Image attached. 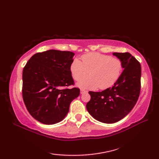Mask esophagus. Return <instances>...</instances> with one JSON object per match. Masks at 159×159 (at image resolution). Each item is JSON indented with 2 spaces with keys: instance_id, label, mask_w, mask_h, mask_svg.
Listing matches in <instances>:
<instances>
[{
  "instance_id": "esophagus-1",
  "label": "esophagus",
  "mask_w": 159,
  "mask_h": 159,
  "mask_svg": "<svg viewBox=\"0 0 159 159\" xmlns=\"http://www.w3.org/2000/svg\"><path fill=\"white\" fill-rule=\"evenodd\" d=\"M88 92H87V90H85V89H80V93L83 94V93H86Z\"/></svg>"
}]
</instances>
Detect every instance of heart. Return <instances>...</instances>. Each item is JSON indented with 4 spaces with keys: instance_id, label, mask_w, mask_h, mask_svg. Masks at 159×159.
<instances>
[{
    "instance_id": "heart-1",
    "label": "heart",
    "mask_w": 159,
    "mask_h": 159,
    "mask_svg": "<svg viewBox=\"0 0 159 159\" xmlns=\"http://www.w3.org/2000/svg\"><path fill=\"white\" fill-rule=\"evenodd\" d=\"M82 62L75 58L70 64V70L73 79L80 80L77 85L82 89H106L112 87L119 79L123 71L121 61L109 55L97 52H90L81 57Z\"/></svg>"
}]
</instances>
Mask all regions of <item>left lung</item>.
<instances>
[{
    "label": "left lung",
    "mask_w": 159,
    "mask_h": 159,
    "mask_svg": "<svg viewBox=\"0 0 159 159\" xmlns=\"http://www.w3.org/2000/svg\"><path fill=\"white\" fill-rule=\"evenodd\" d=\"M123 63V72L112 87L102 92H89L87 110L94 119L113 124L129 113L139 98L141 89L140 63L129 52H113Z\"/></svg>",
    "instance_id": "8db88e82"
}]
</instances>
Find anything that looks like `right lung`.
I'll list each match as a JSON object with an SVG mask.
<instances>
[{"mask_svg":"<svg viewBox=\"0 0 159 159\" xmlns=\"http://www.w3.org/2000/svg\"><path fill=\"white\" fill-rule=\"evenodd\" d=\"M74 53L49 50L33 55L23 69L22 97L29 113L44 124H55L67 114L79 96L70 66Z\"/></svg>","mask_w":159,"mask_h":159,"instance_id":"1","label":"right lung"}]
</instances>
